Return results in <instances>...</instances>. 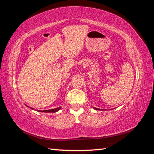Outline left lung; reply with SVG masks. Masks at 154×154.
I'll return each instance as SVG.
<instances>
[{"label": "left lung", "instance_id": "left-lung-1", "mask_svg": "<svg viewBox=\"0 0 154 154\" xmlns=\"http://www.w3.org/2000/svg\"><path fill=\"white\" fill-rule=\"evenodd\" d=\"M94 109H95V110H99V109H97V108H94Z\"/></svg>", "mask_w": 154, "mask_h": 154}]
</instances>
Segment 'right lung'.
<instances>
[{
	"instance_id": "right-lung-1",
	"label": "right lung",
	"mask_w": 154,
	"mask_h": 154,
	"mask_svg": "<svg viewBox=\"0 0 154 154\" xmlns=\"http://www.w3.org/2000/svg\"><path fill=\"white\" fill-rule=\"evenodd\" d=\"M61 106L60 107H58V108H56V109H50V110H36L37 111H38V112H57L58 110H60L61 109ZM31 109H33L32 108H31Z\"/></svg>"
}]
</instances>
